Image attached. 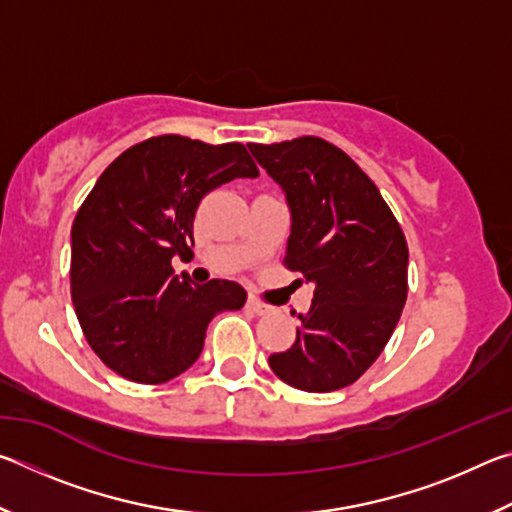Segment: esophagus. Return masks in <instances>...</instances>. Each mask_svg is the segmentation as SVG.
I'll return each mask as SVG.
<instances>
[{"label":"esophagus","instance_id":"1","mask_svg":"<svg viewBox=\"0 0 512 512\" xmlns=\"http://www.w3.org/2000/svg\"><path fill=\"white\" fill-rule=\"evenodd\" d=\"M246 307L253 311V314H257V316H264V314H268V311H271V307L268 305H264V302H259L257 298H253L250 296L248 300H246Z\"/></svg>","mask_w":512,"mask_h":512}]
</instances>
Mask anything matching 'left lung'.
Here are the masks:
<instances>
[{"mask_svg": "<svg viewBox=\"0 0 512 512\" xmlns=\"http://www.w3.org/2000/svg\"><path fill=\"white\" fill-rule=\"evenodd\" d=\"M248 149L287 194L284 266L316 284L309 311L298 314L296 341L271 354L268 366L298 391H339L375 363L402 316L404 232L377 185L339 146L305 135Z\"/></svg>", "mask_w": 512, "mask_h": 512, "instance_id": "1", "label": "left lung"}]
</instances>
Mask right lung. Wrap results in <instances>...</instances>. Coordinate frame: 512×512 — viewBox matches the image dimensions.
I'll use <instances>...</instances> for the list:
<instances>
[{
	"label": "right lung",
	"instance_id": "1",
	"mask_svg": "<svg viewBox=\"0 0 512 512\" xmlns=\"http://www.w3.org/2000/svg\"><path fill=\"white\" fill-rule=\"evenodd\" d=\"M257 176L244 144L183 135L149 137L101 173L72 225L69 282L85 339L110 370L164 384L198 359L216 314L244 307L241 284L180 280L171 257L192 253L205 194Z\"/></svg>",
	"mask_w": 512,
	"mask_h": 512
}]
</instances>
